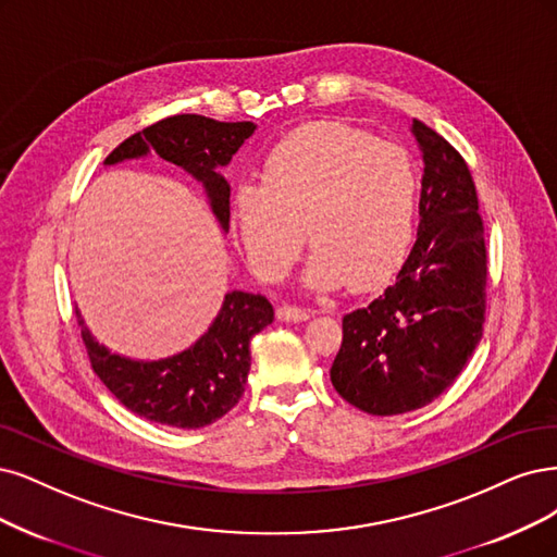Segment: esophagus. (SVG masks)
Segmentation results:
<instances>
[{"mask_svg":"<svg viewBox=\"0 0 557 557\" xmlns=\"http://www.w3.org/2000/svg\"><path fill=\"white\" fill-rule=\"evenodd\" d=\"M276 315H278L281 322H304V320L311 318V311L309 309H301V306L283 304V306H278Z\"/></svg>","mask_w":557,"mask_h":557,"instance_id":"esophagus-1","label":"esophagus"}]
</instances>
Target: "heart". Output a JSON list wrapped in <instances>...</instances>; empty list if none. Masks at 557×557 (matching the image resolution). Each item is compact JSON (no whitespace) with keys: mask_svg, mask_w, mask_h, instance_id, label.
Segmentation results:
<instances>
[{"mask_svg":"<svg viewBox=\"0 0 557 557\" xmlns=\"http://www.w3.org/2000/svg\"><path fill=\"white\" fill-rule=\"evenodd\" d=\"M262 184H239L233 225L246 262L281 281L297 262L304 233L315 256L304 285L330 293L385 281L406 258L417 214V170L400 145L341 122L306 124L272 147Z\"/></svg>","mask_w":557,"mask_h":557,"instance_id":"heart-1","label":"heart"}]
</instances>
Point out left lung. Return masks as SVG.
I'll use <instances>...</instances> for the list:
<instances>
[{
  "label": "left lung",
  "instance_id": "1",
  "mask_svg": "<svg viewBox=\"0 0 557 557\" xmlns=\"http://www.w3.org/2000/svg\"><path fill=\"white\" fill-rule=\"evenodd\" d=\"M424 159L419 230L396 281L343 315L330 377L350 406L403 414L429 406L484 334L486 246L470 170L433 128L410 124Z\"/></svg>",
  "mask_w": 557,
  "mask_h": 557
}]
</instances>
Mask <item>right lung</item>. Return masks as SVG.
Returning a JSON list of instances; mask_svg holds the SVG:
<instances>
[{
    "mask_svg": "<svg viewBox=\"0 0 557 557\" xmlns=\"http://www.w3.org/2000/svg\"><path fill=\"white\" fill-rule=\"evenodd\" d=\"M253 122H216L202 114H175L126 138L103 165L147 159L151 151L188 172L225 235L230 230V184L221 168L253 136ZM78 324L94 373L122 406L172 429H202L233 410L251 369L248 343L274 322V309L262 295L230 290L207 332L186 350L163 359H133L112 352L87 330L81 309Z\"/></svg>",
    "mask_w": 557,
    "mask_h": 557,
    "instance_id": "obj_1",
    "label": "right lung"
}]
</instances>
